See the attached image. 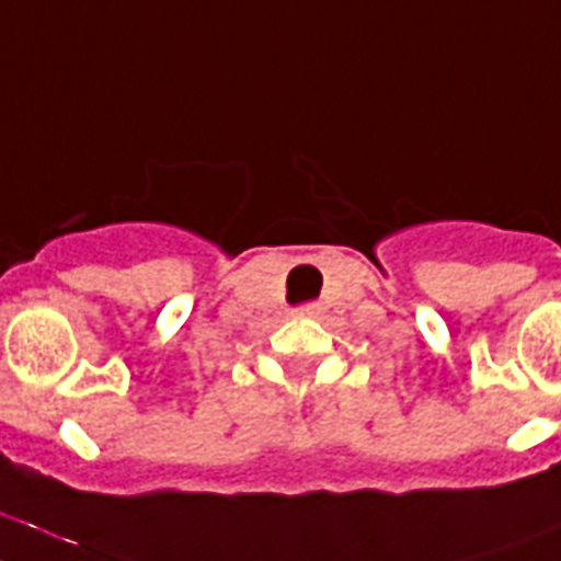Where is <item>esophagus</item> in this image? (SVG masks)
Instances as JSON below:
<instances>
[{"instance_id": "34e87169", "label": "esophagus", "mask_w": 561, "mask_h": 561, "mask_svg": "<svg viewBox=\"0 0 561 561\" xmlns=\"http://www.w3.org/2000/svg\"><path fill=\"white\" fill-rule=\"evenodd\" d=\"M321 312V307H314V304H309V307H300V309H295V314H298V318H314V314Z\"/></svg>"}]
</instances>
